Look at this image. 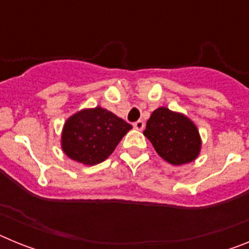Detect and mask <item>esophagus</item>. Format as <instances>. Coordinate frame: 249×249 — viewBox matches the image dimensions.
I'll list each match as a JSON object with an SVG mask.
<instances>
[{"instance_id":"1","label":"esophagus","mask_w":249,"mask_h":249,"mask_svg":"<svg viewBox=\"0 0 249 249\" xmlns=\"http://www.w3.org/2000/svg\"><path fill=\"white\" fill-rule=\"evenodd\" d=\"M133 127H135L137 131H142V129L144 128V122H143V121H141V120L137 121V122L133 123Z\"/></svg>"}]
</instances>
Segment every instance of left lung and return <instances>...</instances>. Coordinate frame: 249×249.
I'll use <instances>...</instances> for the list:
<instances>
[{"label": "left lung", "instance_id": "left-lung-1", "mask_svg": "<svg viewBox=\"0 0 249 249\" xmlns=\"http://www.w3.org/2000/svg\"><path fill=\"white\" fill-rule=\"evenodd\" d=\"M143 135L158 155L173 166L190 163L201 152L202 141L197 126L183 113L167 107L152 112Z\"/></svg>", "mask_w": 249, "mask_h": 249}]
</instances>
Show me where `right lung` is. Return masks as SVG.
I'll return each instance as SVG.
<instances>
[{
    "label": "right lung",
    "instance_id": "obj_1",
    "mask_svg": "<svg viewBox=\"0 0 249 249\" xmlns=\"http://www.w3.org/2000/svg\"><path fill=\"white\" fill-rule=\"evenodd\" d=\"M131 128L129 123L102 107L81 109L63 124L61 147L71 160L94 166L112 155Z\"/></svg>",
    "mask_w": 249,
    "mask_h": 249
}]
</instances>
